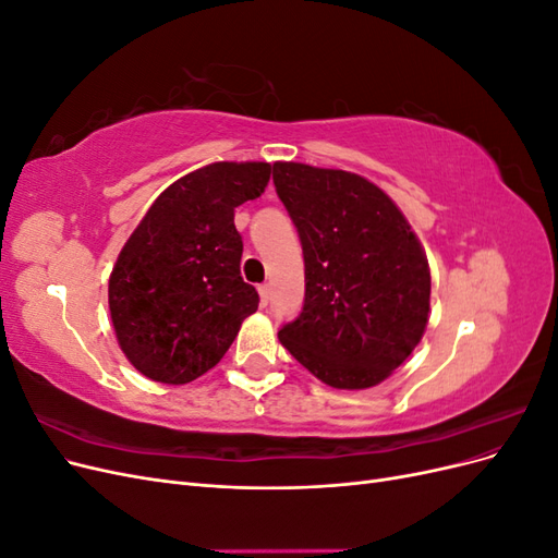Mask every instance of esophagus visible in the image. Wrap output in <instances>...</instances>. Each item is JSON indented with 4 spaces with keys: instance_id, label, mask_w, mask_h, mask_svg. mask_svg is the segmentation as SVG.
Segmentation results:
<instances>
[{
    "instance_id": "34e87169",
    "label": "esophagus",
    "mask_w": 558,
    "mask_h": 558,
    "mask_svg": "<svg viewBox=\"0 0 558 558\" xmlns=\"http://www.w3.org/2000/svg\"><path fill=\"white\" fill-rule=\"evenodd\" d=\"M258 293H260V305L267 307L269 295H272V289H269V283H260V286H258Z\"/></svg>"
}]
</instances>
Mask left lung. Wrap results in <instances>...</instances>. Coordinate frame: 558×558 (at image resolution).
<instances>
[{"label":"left lung","instance_id":"8db88e82","mask_svg":"<svg viewBox=\"0 0 558 558\" xmlns=\"http://www.w3.org/2000/svg\"><path fill=\"white\" fill-rule=\"evenodd\" d=\"M272 179L305 258V302L279 342L328 386L384 381L428 324L430 269L416 234L359 174L275 162Z\"/></svg>","mask_w":558,"mask_h":558}]
</instances>
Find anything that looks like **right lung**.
Segmentation results:
<instances>
[{
	"label": "right lung",
	"instance_id": "right-lung-1",
	"mask_svg": "<svg viewBox=\"0 0 558 558\" xmlns=\"http://www.w3.org/2000/svg\"><path fill=\"white\" fill-rule=\"evenodd\" d=\"M269 162H214L174 181L130 234L109 279V310L128 361L162 384L211 369L258 310L242 279L234 209L265 193Z\"/></svg>",
	"mask_w": 558,
	"mask_h": 558
}]
</instances>
